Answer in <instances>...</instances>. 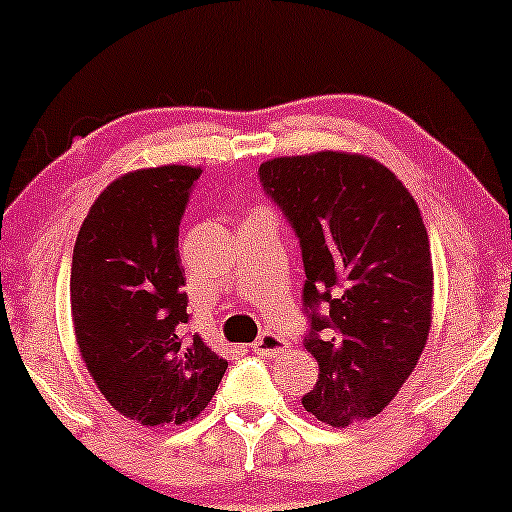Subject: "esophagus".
<instances>
[{
    "mask_svg": "<svg viewBox=\"0 0 512 512\" xmlns=\"http://www.w3.org/2000/svg\"><path fill=\"white\" fill-rule=\"evenodd\" d=\"M284 346H286V342L279 337V334L262 332L260 339L252 344V351H255V354H262V356H272V354H281V351H284Z\"/></svg>",
    "mask_w": 512,
    "mask_h": 512,
    "instance_id": "34e87169",
    "label": "esophagus"
}]
</instances>
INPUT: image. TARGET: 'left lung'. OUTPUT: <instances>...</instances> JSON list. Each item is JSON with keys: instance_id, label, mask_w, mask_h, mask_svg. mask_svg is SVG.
<instances>
[{"instance_id": "left-lung-1", "label": "left lung", "mask_w": 512, "mask_h": 512, "mask_svg": "<svg viewBox=\"0 0 512 512\" xmlns=\"http://www.w3.org/2000/svg\"><path fill=\"white\" fill-rule=\"evenodd\" d=\"M260 180L303 250V346L320 366L303 407L334 428L373 419L414 373L433 322L419 204L390 168L351 151L269 158Z\"/></svg>"}]
</instances>
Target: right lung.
Wrapping results in <instances>:
<instances>
[{
	"label": "right lung",
	"instance_id": "1",
	"mask_svg": "<svg viewBox=\"0 0 512 512\" xmlns=\"http://www.w3.org/2000/svg\"><path fill=\"white\" fill-rule=\"evenodd\" d=\"M199 166L137 168L88 209L69 301L79 354L110 407L142 426H180L214 397L228 361L187 337L178 233Z\"/></svg>",
	"mask_w": 512,
	"mask_h": 512
}]
</instances>
